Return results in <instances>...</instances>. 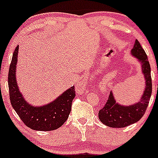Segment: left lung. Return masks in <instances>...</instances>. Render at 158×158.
Segmentation results:
<instances>
[{"label": "left lung", "mask_w": 158, "mask_h": 158, "mask_svg": "<svg viewBox=\"0 0 158 158\" xmlns=\"http://www.w3.org/2000/svg\"><path fill=\"white\" fill-rule=\"evenodd\" d=\"M131 54L137 58L142 65V73L145 78V89L139 101L131 105H121L115 100L112 92L104 107L99 111V118L104 125L113 128H122L140 120L145 114L152 93L151 69L147 55L138 40H135Z\"/></svg>", "instance_id": "obj_1"}]
</instances>
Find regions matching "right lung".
<instances>
[{
    "instance_id": "right-lung-1",
    "label": "right lung",
    "mask_w": 158,
    "mask_h": 158,
    "mask_svg": "<svg viewBox=\"0 0 158 158\" xmlns=\"http://www.w3.org/2000/svg\"><path fill=\"white\" fill-rule=\"evenodd\" d=\"M19 46L12 54L8 71V89L12 107L23 123L35 131H54L63 125L71 111L75 89L71 86L52 102L43 106H33L27 103L20 93L16 81V65Z\"/></svg>"
}]
</instances>
